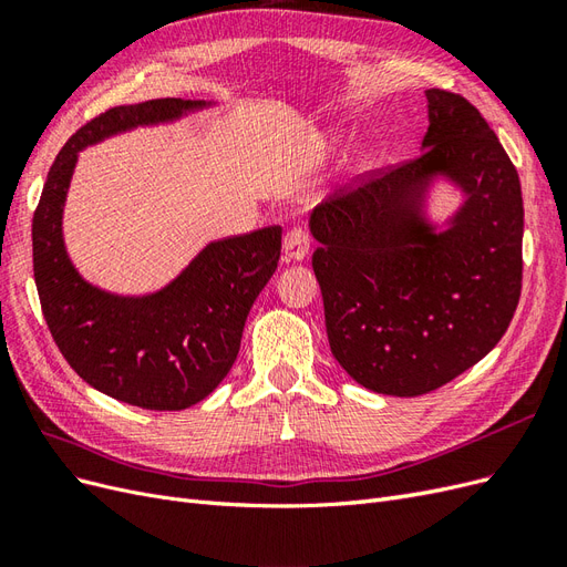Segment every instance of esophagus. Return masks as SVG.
Listing matches in <instances>:
<instances>
[{"label":"esophagus","mask_w":567,"mask_h":567,"mask_svg":"<svg viewBox=\"0 0 567 567\" xmlns=\"http://www.w3.org/2000/svg\"><path fill=\"white\" fill-rule=\"evenodd\" d=\"M307 252H310V231L300 225L290 227L284 236V260L298 262Z\"/></svg>","instance_id":"34e87169"}]
</instances>
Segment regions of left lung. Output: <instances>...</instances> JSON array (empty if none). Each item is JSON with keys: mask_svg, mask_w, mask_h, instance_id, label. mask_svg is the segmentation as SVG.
Returning <instances> with one entry per match:
<instances>
[{"mask_svg": "<svg viewBox=\"0 0 567 567\" xmlns=\"http://www.w3.org/2000/svg\"><path fill=\"white\" fill-rule=\"evenodd\" d=\"M416 158L371 173L312 213V267L338 364L373 392L419 398L477 364L506 333L523 286L516 165L461 94L427 90ZM437 172L467 192L453 227L420 219Z\"/></svg>", "mask_w": 567, "mask_h": 567, "instance_id": "8db88e82", "label": "left lung"}]
</instances>
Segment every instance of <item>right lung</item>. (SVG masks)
Returning a JSON list of instances; mask_svg holds the SVG:
<instances>
[{"label": "right lung", "mask_w": 567, "mask_h": 567, "mask_svg": "<svg viewBox=\"0 0 567 567\" xmlns=\"http://www.w3.org/2000/svg\"><path fill=\"white\" fill-rule=\"evenodd\" d=\"M200 106L151 99L92 117L59 151L32 215V269L51 338L82 381L142 409L192 406L229 373L250 307L277 269L281 227L221 238L158 293L120 298L90 286L68 260L63 200L80 148Z\"/></svg>", "instance_id": "right-lung-1"}]
</instances>
